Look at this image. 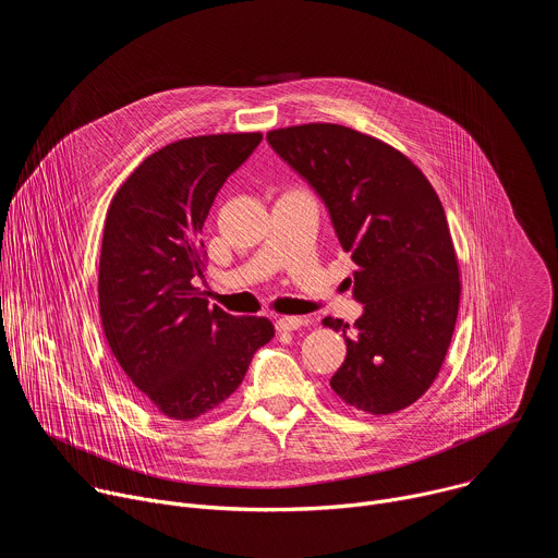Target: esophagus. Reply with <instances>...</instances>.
I'll return each mask as SVG.
<instances>
[{"label":"esophagus","instance_id":"obj_1","mask_svg":"<svg viewBox=\"0 0 558 558\" xmlns=\"http://www.w3.org/2000/svg\"><path fill=\"white\" fill-rule=\"evenodd\" d=\"M308 320H304V317H293V315H287V317H278L276 320V329L278 331H295L300 327H304Z\"/></svg>","mask_w":558,"mask_h":558}]
</instances>
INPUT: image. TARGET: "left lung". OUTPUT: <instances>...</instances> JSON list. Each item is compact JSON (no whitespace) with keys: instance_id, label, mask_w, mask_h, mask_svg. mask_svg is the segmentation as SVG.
<instances>
[{"instance_id":"obj_1","label":"left lung","mask_w":558,"mask_h":558,"mask_svg":"<svg viewBox=\"0 0 558 558\" xmlns=\"http://www.w3.org/2000/svg\"><path fill=\"white\" fill-rule=\"evenodd\" d=\"M267 141L320 194L357 265L353 295L364 313L353 329L340 317L323 320L347 342L331 388L371 415L411 407L446 360L461 293L437 192L400 149L338 123L280 128Z\"/></svg>"}]
</instances>
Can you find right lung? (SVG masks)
<instances>
[{
	"instance_id": "obj_1",
	"label": "right lung",
	"mask_w": 558,
	"mask_h": 558,
	"mask_svg": "<svg viewBox=\"0 0 558 558\" xmlns=\"http://www.w3.org/2000/svg\"><path fill=\"white\" fill-rule=\"evenodd\" d=\"M260 141V132L174 141L149 154L108 207L104 333L143 400L170 420L192 422L220 407L274 338L267 317L229 315L194 287L207 263L201 231L209 207Z\"/></svg>"
}]
</instances>
